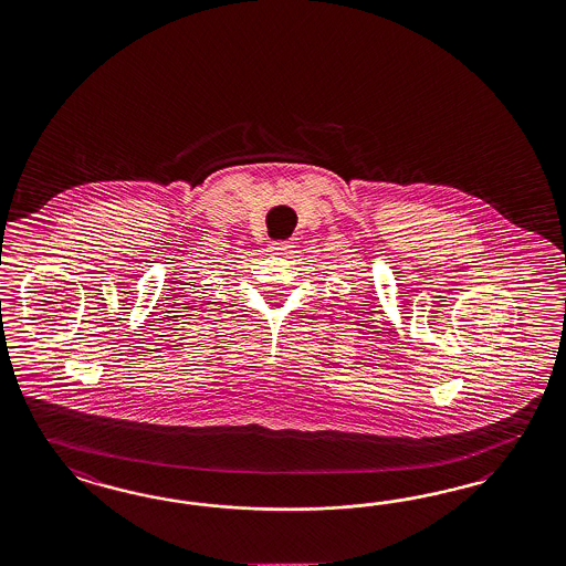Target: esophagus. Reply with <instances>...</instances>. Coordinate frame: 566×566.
Segmentation results:
<instances>
[{
  "instance_id": "obj_1",
  "label": "esophagus",
  "mask_w": 566,
  "mask_h": 566,
  "mask_svg": "<svg viewBox=\"0 0 566 566\" xmlns=\"http://www.w3.org/2000/svg\"><path fill=\"white\" fill-rule=\"evenodd\" d=\"M291 242H271L269 243V250L273 254H287L290 252Z\"/></svg>"
}]
</instances>
